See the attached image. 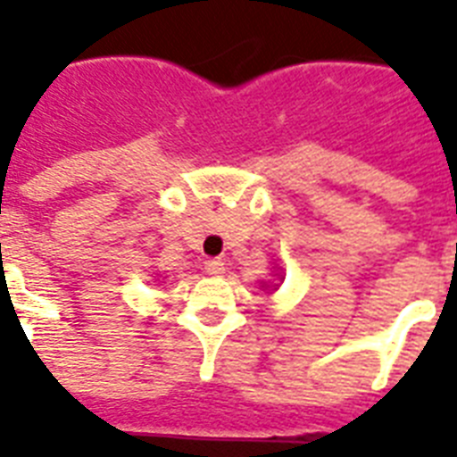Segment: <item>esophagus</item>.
Segmentation results:
<instances>
[{"mask_svg":"<svg viewBox=\"0 0 457 457\" xmlns=\"http://www.w3.org/2000/svg\"><path fill=\"white\" fill-rule=\"evenodd\" d=\"M204 270H206V275L220 278L222 272H225V261H220V258H211V261L204 263Z\"/></svg>","mask_w":457,"mask_h":457,"instance_id":"esophagus-1","label":"esophagus"}]
</instances>
